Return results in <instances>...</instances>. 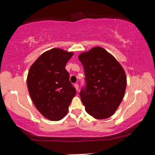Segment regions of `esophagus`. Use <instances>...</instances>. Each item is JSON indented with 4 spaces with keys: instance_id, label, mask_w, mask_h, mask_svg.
<instances>
[{
    "instance_id": "1",
    "label": "esophagus",
    "mask_w": 155,
    "mask_h": 155,
    "mask_svg": "<svg viewBox=\"0 0 155 155\" xmlns=\"http://www.w3.org/2000/svg\"><path fill=\"white\" fill-rule=\"evenodd\" d=\"M74 85V87H75V88H76V90H77V91H78V89H79V85H78V83H75Z\"/></svg>"
}]
</instances>
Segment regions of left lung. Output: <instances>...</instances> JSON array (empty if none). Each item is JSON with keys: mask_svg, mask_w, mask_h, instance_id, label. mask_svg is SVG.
<instances>
[{"mask_svg": "<svg viewBox=\"0 0 155 155\" xmlns=\"http://www.w3.org/2000/svg\"><path fill=\"white\" fill-rule=\"evenodd\" d=\"M78 59L85 76V85L79 95L86 111L94 118H108L124 95L127 77L124 70L114 56L99 46L81 53Z\"/></svg>", "mask_w": 155, "mask_h": 155, "instance_id": "left-lung-1", "label": "left lung"}]
</instances>
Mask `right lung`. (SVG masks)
I'll return each instance as SVG.
<instances>
[{
  "label": "right lung",
  "mask_w": 155,
  "mask_h": 155,
  "mask_svg": "<svg viewBox=\"0 0 155 155\" xmlns=\"http://www.w3.org/2000/svg\"><path fill=\"white\" fill-rule=\"evenodd\" d=\"M72 55L73 52L52 48L41 54L28 72L27 87L34 104L41 115L53 121L67 114L77 92L65 70Z\"/></svg>",
  "instance_id": "1"
}]
</instances>
